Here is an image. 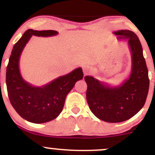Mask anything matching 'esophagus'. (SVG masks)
I'll return each mask as SVG.
<instances>
[{"instance_id": "1", "label": "esophagus", "mask_w": 155, "mask_h": 155, "mask_svg": "<svg viewBox=\"0 0 155 155\" xmlns=\"http://www.w3.org/2000/svg\"><path fill=\"white\" fill-rule=\"evenodd\" d=\"M83 71L84 73V75L87 74L88 73L91 71V69H90V67H89L88 65H85V66L83 67Z\"/></svg>"}]
</instances>
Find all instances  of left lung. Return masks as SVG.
I'll use <instances>...</instances> for the list:
<instances>
[{
	"instance_id": "1",
	"label": "left lung",
	"mask_w": 155,
	"mask_h": 155,
	"mask_svg": "<svg viewBox=\"0 0 155 155\" xmlns=\"http://www.w3.org/2000/svg\"><path fill=\"white\" fill-rule=\"evenodd\" d=\"M119 40L127 39L131 53L130 74L119 86L101 82L92 76H86L87 101L96 117L106 122L126 121L144 106L149 87L148 69L143 49L138 36L133 31L114 32Z\"/></svg>"
}]
</instances>
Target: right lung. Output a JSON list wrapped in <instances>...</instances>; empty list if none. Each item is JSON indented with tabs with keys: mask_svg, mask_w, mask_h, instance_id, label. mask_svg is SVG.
Segmentation results:
<instances>
[{
	"mask_svg": "<svg viewBox=\"0 0 155 155\" xmlns=\"http://www.w3.org/2000/svg\"><path fill=\"white\" fill-rule=\"evenodd\" d=\"M58 34V31L51 30L26 31L14 46L7 65L6 81L11 104L19 116L33 123H44L59 116L67 95L76 81L82 79L84 76L81 68H77L41 87L33 86L22 78L19 71V59L31 37Z\"/></svg>",
	"mask_w": 155,
	"mask_h": 155,
	"instance_id": "right-lung-1",
	"label": "right lung"
}]
</instances>
